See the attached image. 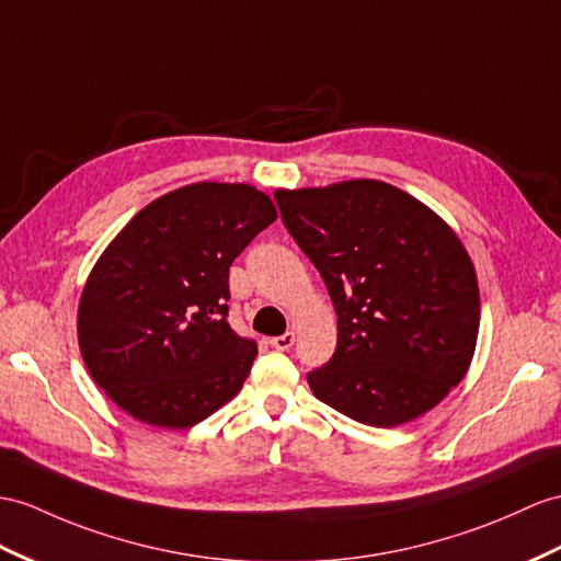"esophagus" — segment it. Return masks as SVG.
<instances>
[{
    "mask_svg": "<svg viewBox=\"0 0 561 561\" xmlns=\"http://www.w3.org/2000/svg\"><path fill=\"white\" fill-rule=\"evenodd\" d=\"M268 345H271L273 350H278V352H288V350L295 345V333H283V335L271 337Z\"/></svg>",
    "mask_w": 561,
    "mask_h": 561,
    "instance_id": "obj_1",
    "label": "esophagus"
}]
</instances>
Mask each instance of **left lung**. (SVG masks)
Returning <instances> with one entry per match:
<instances>
[{
    "instance_id": "8db88e82",
    "label": "left lung",
    "mask_w": 561,
    "mask_h": 561,
    "mask_svg": "<svg viewBox=\"0 0 561 561\" xmlns=\"http://www.w3.org/2000/svg\"><path fill=\"white\" fill-rule=\"evenodd\" d=\"M283 224L333 299L337 347L307 374L321 402L392 428L467 376L481 299L469 252L443 218L371 178L278 190Z\"/></svg>"
}]
</instances>
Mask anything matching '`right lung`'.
<instances>
[{"mask_svg":"<svg viewBox=\"0 0 561 561\" xmlns=\"http://www.w3.org/2000/svg\"><path fill=\"white\" fill-rule=\"evenodd\" d=\"M244 183H193L147 204L90 271L78 345L108 400L149 426L190 428L240 392L256 343L228 323L233 259L276 221Z\"/></svg>","mask_w":561,"mask_h":561,"instance_id":"right-lung-1","label":"right lung"}]
</instances>
